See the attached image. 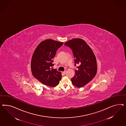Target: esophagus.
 <instances>
[{"instance_id":"34e87169","label":"esophagus","mask_w":126,"mask_h":126,"mask_svg":"<svg viewBox=\"0 0 126 126\" xmlns=\"http://www.w3.org/2000/svg\"><path fill=\"white\" fill-rule=\"evenodd\" d=\"M62 73H63V74H65V73H66V71H64V72H62Z\"/></svg>"}]
</instances>
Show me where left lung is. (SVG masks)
<instances>
[{
	"mask_svg": "<svg viewBox=\"0 0 126 126\" xmlns=\"http://www.w3.org/2000/svg\"><path fill=\"white\" fill-rule=\"evenodd\" d=\"M65 45L73 50L75 65H79L71 79L72 83L77 87H83L92 80L97 73L95 55L90 46L82 39H73L65 43Z\"/></svg>",
	"mask_w": 126,
	"mask_h": 126,
	"instance_id": "obj_1",
	"label": "left lung"
}]
</instances>
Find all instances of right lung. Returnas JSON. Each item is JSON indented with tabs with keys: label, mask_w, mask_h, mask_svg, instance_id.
I'll return each mask as SVG.
<instances>
[{
	"label": "right lung",
	"mask_w": 126,
	"mask_h": 126,
	"mask_svg": "<svg viewBox=\"0 0 126 126\" xmlns=\"http://www.w3.org/2000/svg\"><path fill=\"white\" fill-rule=\"evenodd\" d=\"M63 42L47 39L39 43L33 54L31 69L33 76L46 85L54 87L61 80V72L52 68L57 50Z\"/></svg>",
	"instance_id": "right-lung-1"
}]
</instances>
